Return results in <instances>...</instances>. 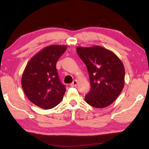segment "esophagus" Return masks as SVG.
I'll list each match as a JSON object with an SVG mask.
<instances>
[{
	"label": "esophagus",
	"mask_w": 149,
	"mask_h": 149,
	"mask_svg": "<svg viewBox=\"0 0 149 149\" xmlns=\"http://www.w3.org/2000/svg\"><path fill=\"white\" fill-rule=\"evenodd\" d=\"M77 83L78 82H77V80H74V81L72 83L71 85H71V87H75L77 85Z\"/></svg>",
	"instance_id": "esophagus-1"
}]
</instances>
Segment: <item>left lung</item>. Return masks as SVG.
<instances>
[{
  "mask_svg": "<svg viewBox=\"0 0 149 149\" xmlns=\"http://www.w3.org/2000/svg\"><path fill=\"white\" fill-rule=\"evenodd\" d=\"M77 54L86 65L91 90L85 100L93 107L110 105L124 86L125 69L116 55L100 46L76 48Z\"/></svg>",
  "mask_w": 149,
  "mask_h": 149,
  "instance_id": "left-lung-1",
  "label": "left lung"
}]
</instances>
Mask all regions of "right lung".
I'll return each mask as SVG.
<instances>
[{
	"instance_id": "right-lung-1",
	"label": "right lung",
	"mask_w": 149,
	"mask_h": 149,
	"mask_svg": "<svg viewBox=\"0 0 149 149\" xmlns=\"http://www.w3.org/2000/svg\"><path fill=\"white\" fill-rule=\"evenodd\" d=\"M66 49L65 45H50L27 63L22 77V89L30 101L37 107L50 109L62 100L65 86L60 82L56 65Z\"/></svg>"
}]
</instances>
